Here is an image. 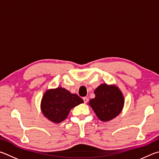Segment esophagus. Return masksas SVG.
I'll use <instances>...</instances> for the list:
<instances>
[{
    "mask_svg": "<svg viewBox=\"0 0 159 159\" xmlns=\"http://www.w3.org/2000/svg\"><path fill=\"white\" fill-rule=\"evenodd\" d=\"M83 101H84V103H87L89 101V99H88V98H87V97H84V98H83Z\"/></svg>",
    "mask_w": 159,
    "mask_h": 159,
    "instance_id": "esophagus-1",
    "label": "esophagus"
}]
</instances>
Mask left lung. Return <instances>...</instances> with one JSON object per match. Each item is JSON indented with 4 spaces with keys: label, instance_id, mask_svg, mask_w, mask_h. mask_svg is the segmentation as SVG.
I'll list each match as a JSON object with an SVG mask.
<instances>
[{
    "label": "left lung",
    "instance_id": "1",
    "mask_svg": "<svg viewBox=\"0 0 159 159\" xmlns=\"http://www.w3.org/2000/svg\"><path fill=\"white\" fill-rule=\"evenodd\" d=\"M96 97L89 101L96 116L102 121H108L121 113L124 98L120 89L115 85L102 84L94 91Z\"/></svg>",
    "mask_w": 159,
    "mask_h": 159
}]
</instances>
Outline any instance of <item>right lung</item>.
<instances>
[{"instance_id": "add662e5", "label": "right lung", "mask_w": 159, "mask_h": 159, "mask_svg": "<svg viewBox=\"0 0 159 159\" xmlns=\"http://www.w3.org/2000/svg\"><path fill=\"white\" fill-rule=\"evenodd\" d=\"M84 102L77 94L71 93L66 89L58 87L45 91L42 98L41 110L46 118L58 124L65 120L70 111Z\"/></svg>"}]
</instances>
